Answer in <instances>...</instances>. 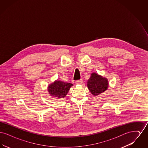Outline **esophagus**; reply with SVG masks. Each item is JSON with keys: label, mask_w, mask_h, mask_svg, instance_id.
I'll list each match as a JSON object with an SVG mask.
<instances>
[{"label": "esophagus", "mask_w": 148, "mask_h": 148, "mask_svg": "<svg viewBox=\"0 0 148 148\" xmlns=\"http://www.w3.org/2000/svg\"><path fill=\"white\" fill-rule=\"evenodd\" d=\"M82 83H83V80L82 79L75 81V84H82Z\"/></svg>", "instance_id": "1"}]
</instances>
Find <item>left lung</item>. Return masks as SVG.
<instances>
[{
  "label": "left lung",
  "instance_id": "obj_1",
  "mask_svg": "<svg viewBox=\"0 0 148 148\" xmlns=\"http://www.w3.org/2000/svg\"><path fill=\"white\" fill-rule=\"evenodd\" d=\"M87 86L93 95L97 96L108 89L109 82L106 77L92 73L87 82Z\"/></svg>",
  "mask_w": 148,
  "mask_h": 148
}]
</instances>
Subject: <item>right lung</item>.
I'll return each mask as SVG.
<instances>
[{
  "instance_id": "1",
  "label": "right lung",
  "mask_w": 148,
  "mask_h": 148,
  "mask_svg": "<svg viewBox=\"0 0 148 148\" xmlns=\"http://www.w3.org/2000/svg\"><path fill=\"white\" fill-rule=\"evenodd\" d=\"M73 84L56 80L48 86V92L53 98L59 100L66 97Z\"/></svg>"
}]
</instances>
